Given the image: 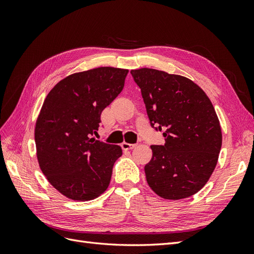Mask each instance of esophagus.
<instances>
[{
    "label": "esophagus",
    "mask_w": 254,
    "mask_h": 254,
    "mask_svg": "<svg viewBox=\"0 0 254 254\" xmlns=\"http://www.w3.org/2000/svg\"><path fill=\"white\" fill-rule=\"evenodd\" d=\"M135 147V144H130V143H127V142H123L122 143V148L124 150H130Z\"/></svg>",
    "instance_id": "esophagus-1"
}]
</instances>
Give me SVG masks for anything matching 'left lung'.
Masks as SVG:
<instances>
[{
	"instance_id": "8db88e82",
	"label": "left lung",
	"mask_w": 254,
	"mask_h": 254,
	"mask_svg": "<svg viewBox=\"0 0 254 254\" xmlns=\"http://www.w3.org/2000/svg\"><path fill=\"white\" fill-rule=\"evenodd\" d=\"M140 87L151 127L163 131L164 145H151L145 165L148 186L168 200L198 193L217 164L220 123L204 91L181 75L155 68L131 70Z\"/></svg>"
}]
</instances>
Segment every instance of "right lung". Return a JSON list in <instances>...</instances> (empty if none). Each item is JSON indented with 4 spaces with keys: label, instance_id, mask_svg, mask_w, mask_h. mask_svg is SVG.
<instances>
[{
    "label": "right lung",
    "instance_id": "add662e5",
    "mask_svg": "<svg viewBox=\"0 0 254 254\" xmlns=\"http://www.w3.org/2000/svg\"><path fill=\"white\" fill-rule=\"evenodd\" d=\"M128 70L101 66L68 75L45 97L36 122L38 163L68 199L89 201L108 189L119 145L91 137L101 114L124 88Z\"/></svg>",
    "mask_w": 254,
    "mask_h": 254
}]
</instances>
